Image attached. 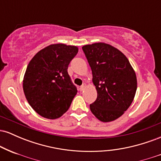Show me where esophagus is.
Instances as JSON below:
<instances>
[{"label": "esophagus", "mask_w": 161, "mask_h": 161, "mask_svg": "<svg viewBox=\"0 0 161 161\" xmlns=\"http://www.w3.org/2000/svg\"><path fill=\"white\" fill-rule=\"evenodd\" d=\"M85 88H86V85H82V86H80V88H79V90H80L81 92L83 91V90L85 89Z\"/></svg>", "instance_id": "obj_1"}]
</instances>
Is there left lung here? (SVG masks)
I'll use <instances>...</instances> for the list:
<instances>
[{
  "label": "left lung",
  "mask_w": 161,
  "mask_h": 161,
  "mask_svg": "<svg viewBox=\"0 0 161 161\" xmlns=\"http://www.w3.org/2000/svg\"><path fill=\"white\" fill-rule=\"evenodd\" d=\"M92 71L97 99L90 110L104 123L118 119L129 108L136 95L137 79L127 57L108 44L98 42L82 47Z\"/></svg>",
  "instance_id": "1"
}]
</instances>
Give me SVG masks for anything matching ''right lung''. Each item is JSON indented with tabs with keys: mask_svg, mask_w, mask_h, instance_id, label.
I'll use <instances>...</instances> for the list:
<instances>
[{
	"mask_svg": "<svg viewBox=\"0 0 161 161\" xmlns=\"http://www.w3.org/2000/svg\"><path fill=\"white\" fill-rule=\"evenodd\" d=\"M78 51L74 45L53 44L38 51L28 64L24 94L33 110L43 117H60L77 94L67 69Z\"/></svg>",
	"mask_w": 161,
	"mask_h": 161,
	"instance_id": "add662e5",
	"label": "right lung"
}]
</instances>
